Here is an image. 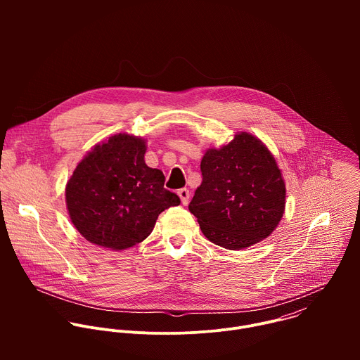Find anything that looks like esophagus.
<instances>
[{
    "label": "esophagus",
    "mask_w": 360,
    "mask_h": 360,
    "mask_svg": "<svg viewBox=\"0 0 360 360\" xmlns=\"http://www.w3.org/2000/svg\"><path fill=\"white\" fill-rule=\"evenodd\" d=\"M178 195H179V198H181L182 205H186V203L189 202V196H191V193H189V191H188L186 188L179 189V191H178Z\"/></svg>",
    "instance_id": "obj_1"
}]
</instances>
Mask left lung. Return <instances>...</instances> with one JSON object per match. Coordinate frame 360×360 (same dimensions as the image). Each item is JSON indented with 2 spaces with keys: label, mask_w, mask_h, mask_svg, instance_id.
<instances>
[{
  "label": "left lung",
  "mask_w": 360,
  "mask_h": 360,
  "mask_svg": "<svg viewBox=\"0 0 360 360\" xmlns=\"http://www.w3.org/2000/svg\"><path fill=\"white\" fill-rule=\"evenodd\" d=\"M202 184L189 211L215 245L239 250L268 238L285 211V182L269 149L240 132L200 161Z\"/></svg>",
  "instance_id": "1"
}]
</instances>
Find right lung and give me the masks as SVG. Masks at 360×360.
Masks as SVG:
<instances>
[{"label": "right lung", "mask_w": 360, "mask_h": 360, "mask_svg": "<svg viewBox=\"0 0 360 360\" xmlns=\"http://www.w3.org/2000/svg\"><path fill=\"white\" fill-rule=\"evenodd\" d=\"M145 141L118 134L95 145L65 188L71 222L89 242L125 249L142 242L161 212L181 199L164 188L165 176L145 164Z\"/></svg>", "instance_id": "obj_1"}]
</instances>
